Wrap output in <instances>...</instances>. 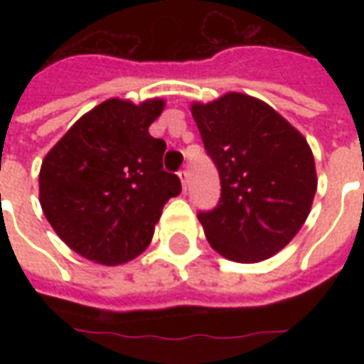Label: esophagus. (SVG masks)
<instances>
[{
  "instance_id": "obj_1",
  "label": "esophagus",
  "mask_w": 364,
  "mask_h": 364,
  "mask_svg": "<svg viewBox=\"0 0 364 364\" xmlns=\"http://www.w3.org/2000/svg\"><path fill=\"white\" fill-rule=\"evenodd\" d=\"M177 176H179V179H181L183 191H187V185H188V173H187V170H181V171H179V173H177Z\"/></svg>"
}]
</instances>
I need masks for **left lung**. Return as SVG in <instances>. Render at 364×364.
Returning <instances> with one entry per match:
<instances>
[{
	"instance_id": "8db88e82",
	"label": "left lung",
	"mask_w": 364,
	"mask_h": 364,
	"mask_svg": "<svg viewBox=\"0 0 364 364\" xmlns=\"http://www.w3.org/2000/svg\"><path fill=\"white\" fill-rule=\"evenodd\" d=\"M194 121L221 177V198L200 211L210 245L234 262H260L296 236L317 191L314 154L268 104L228 92L193 104Z\"/></svg>"
}]
</instances>
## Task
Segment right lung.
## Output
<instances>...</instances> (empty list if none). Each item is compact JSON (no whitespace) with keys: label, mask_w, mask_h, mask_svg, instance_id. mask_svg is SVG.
Returning <instances> with one entry per match:
<instances>
[{"label":"right lung","mask_w":364,"mask_h":364,"mask_svg":"<svg viewBox=\"0 0 364 364\" xmlns=\"http://www.w3.org/2000/svg\"><path fill=\"white\" fill-rule=\"evenodd\" d=\"M162 109L159 98L139 105L105 100L43 160V213L85 259L113 266L137 257L153 238L166 202L181 193L179 177L162 170L164 139L149 134Z\"/></svg>","instance_id":"add662e5"}]
</instances>
